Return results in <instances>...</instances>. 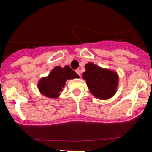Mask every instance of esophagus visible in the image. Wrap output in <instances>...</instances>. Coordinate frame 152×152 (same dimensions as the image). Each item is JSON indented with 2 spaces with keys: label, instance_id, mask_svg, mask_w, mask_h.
I'll list each match as a JSON object with an SVG mask.
<instances>
[{
  "label": "esophagus",
  "instance_id": "1",
  "mask_svg": "<svg viewBox=\"0 0 152 152\" xmlns=\"http://www.w3.org/2000/svg\"><path fill=\"white\" fill-rule=\"evenodd\" d=\"M76 72L77 73L78 76H81V71H80L79 69H77V70H76Z\"/></svg>",
  "mask_w": 152,
  "mask_h": 152
}]
</instances>
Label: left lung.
<instances>
[{"label": "left lung", "mask_w": 152, "mask_h": 152, "mask_svg": "<svg viewBox=\"0 0 152 152\" xmlns=\"http://www.w3.org/2000/svg\"><path fill=\"white\" fill-rule=\"evenodd\" d=\"M85 69L86 72L82 75L91 93L100 99H109L114 95L118 83L116 73L102 69L92 63L86 64Z\"/></svg>", "instance_id": "obj_1"}]
</instances>
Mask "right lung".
<instances>
[{"label": "right lung", "instance_id": "obj_1", "mask_svg": "<svg viewBox=\"0 0 152 152\" xmlns=\"http://www.w3.org/2000/svg\"><path fill=\"white\" fill-rule=\"evenodd\" d=\"M79 76L66 66L64 69L56 66L47 77L43 78L38 83V88L43 95L49 98L56 99L58 96L67 79L78 78Z\"/></svg>", "mask_w": 152, "mask_h": 152}]
</instances>
